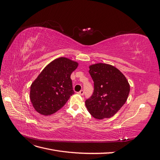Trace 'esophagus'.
Instances as JSON below:
<instances>
[{"label": "esophagus", "mask_w": 160, "mask_h": 160, "mask_svg": "<svg viewBox=\"0 0 160 160\" xmlns=\"http://www.w3.org/2000/svg\"><path fill=\"white\" fill-rule=\"evenodd\" d=\"M78 93L81 95H83L84 94V91L83 90H81L79 92H78Z\"/></svg>", "instance_id": "esophagus-1"}]
</instances>
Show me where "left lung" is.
<instances>
[{
  "label": "left lung",
  "mask_w": 160,
  "mask_h": 160,
  "mask_svg": "<svg viewBox=\"0 0 160 160\" xmlns=\"http://www.w3.org/2000/svg\"><path fill=\"white\" fill-rule=\"evenodd\" d=\"M94 91L85 105L93 118H110L126 102L130 86L126 77L114 66L97 63L89 66Z\"/></svg>",
  "instance_id": "obj_1"
}]
</instances>
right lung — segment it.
Returning <instances> with one entry per match:
<instances>
[{"label": "right lung", "instance_id": "obj_1", "mask_svg": "<svg viewBox=\"0 0 160 160\" xmlns=\"http://www.w3.org/2000/svg\"><path fill=\"white\" fill-rule=\"evenodd\" d=\"M78 62L59 57L48 64L31 85L33 108L43 115L55 113L74 94L71 75Z\"/></svg>", "mask_w": 160, "mask_h": 160}]
</instances>
